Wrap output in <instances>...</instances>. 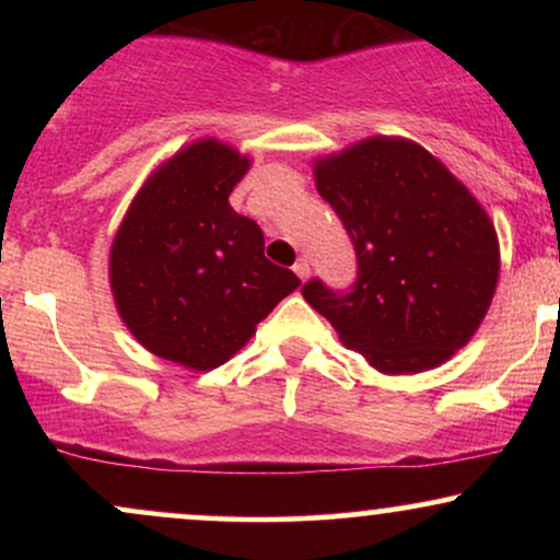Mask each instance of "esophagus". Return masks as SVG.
<instances>
[{"instance_id":"34e87169","label":"esophagus","mask_w":560,"mask_h":560,"mask_svg":"<svg viewBox=\"0 0 560 560\" xmlns=\"http://www.w3.org/2000/svg\"><path fill=\"white\" fill-rule=\"evenodd\" d=\"M294 273H298L300 279H307V276H311V262H307V258H300L294 262Z\"/></svg>"}]
</instances>
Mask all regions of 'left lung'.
Returning <instances> with one entry per match:
<instances>
[{
  "mask_svg": "<svg viewBox=\"0 0 560 560\" xmlns=\"http://www.w3.org/2000/svg\"><path fill=\"white\" fill-rule=\"evenodd\" d=\"M313 176L350 234L358 281L347 294L307 281V305L387 376L450 361L477 334L500 279L498 231L479 199L402 137L316 158Z\"/></svg>",
  "mask_w": 560,
  "mask_h": 560,
  "instance_id": "8db88e82",
  "label": "left lung"
}]
</instances>
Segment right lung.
Listing matches in <instances>:
<instances>
[{
	"label": "right lung",
	"mask_w": 560,
	"mask_h": 560,
	"mask_svg": "<svg viewBox=\"0 0 560 560\" xmlns=\"http://www.w3.org/2000/svg\"><path fill=\"white\" fill-rule=\"evenodd\" d=\"M249 163L221 139L191 141L147 176L115 231L107 273L120 320L189 371L226 363L300 287L262 255L258 223L229 205Z\"/></svg>",
	"instance_id": "right-lung-1"
}]
</instances>
